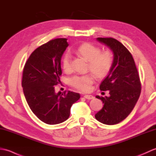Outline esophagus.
Segmentation results:
<instances>
[{
	"label": "esophagus",
	"instance_id": "esophagus-1",
	"mask_svg": "<svg viewBox=\"0 0 156 156\" xmlns=\"http://www.w3.org/2000/svg\"><path fill=\"white\" fill-rule=\"evenodd\" d=\"M84 97L85 98L88 99V100H90V99L94 98V97H93V96H92V95H89V94L84 95Z\"/></svg>",
	"mask_w": 156,
	"mask_h": 156
}]
</instances>
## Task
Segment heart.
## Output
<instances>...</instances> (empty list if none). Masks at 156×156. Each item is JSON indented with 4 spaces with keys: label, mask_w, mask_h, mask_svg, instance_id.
Segmentation results:
<instances>
[{
    "label": "heart",
    "mask_w": 156,
    "mask_h": 156,
    "mask_svg": "<svg viewBox=\"0 0 156 156\" xmlns=\"http://www.w3.org/2000/svg\"><path fill=\"white\" fill-rule=\"evenodd\" d=\"M101 49L91 44L85 43L77 49V52L89 62V68L98 77H102L107 74L111 69L113 61L111 53L105 51L101 53ZM72 56L66 53L62 59V68L66 72L71 71ZM94 82V77L91 74L76 75L69 79V84L80 91L90 90Z\"/></svg>",
    "instance_id": "1"
}]
</instances>
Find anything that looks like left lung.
<instances>
[{"label":"left lung","mask_w":156,"mask_h":156,"mask_svg":"<svg viewBox=\"0 0 156 156\" xmlns=\"http://www.w3.org/2000/svg\"><path fill=\"white\" fill-rule=\"evenodd\" d=\"M113 54V61L107 76L100 85L101 90H108V97L101 99L103 107L95 115L99 122L106 125L120 122L131 113L141 93L140 76L131 53L121 42L113 38H97Z\"/></svg>","instance_id":"8db88e82"}]
</instances>
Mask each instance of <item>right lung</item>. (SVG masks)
I'll return each instance as SVG.
<instances>
[{
  "label": "right lung",
  "instance_id": "1",
  "mask_svg": "<svg viewBox=\"0 0 156 156\" xmlns=\"http://www.w3.org/2000/svg\"><path fill=\"white\" fill-rule=\"evenodd\" d=\"M69 44L59 38L41 45L31 54L23 72L22 87L32 112L46 124L61 123L69 117L72 105L80 94L68 91L55 93L54 86L60 82L61 58Z\"/></svg>",
  "mask_w": 156,
  "mask_h": 156
}]
</instances>
